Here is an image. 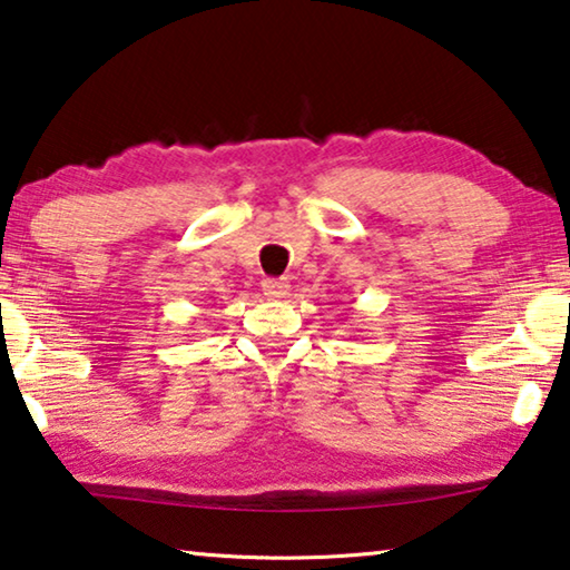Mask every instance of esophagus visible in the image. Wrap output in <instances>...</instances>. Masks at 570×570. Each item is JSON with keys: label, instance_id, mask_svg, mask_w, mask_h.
<instances>
[{"label": "esophagus", "instance_id": "obj_1", "mask_svg": "<svg viewBox=\"0 0 570 570\" xmlns=\"http://www.w3.org/2000/svg\"><path fill=\"white\" fill-rule=\"evenodd\" d=\"M263 293L267 301H283V297H287V293H291V285H287L285 279H265Z\"/></svg>", "mask_w": 570, "mask_h": 570}]
</instances>
